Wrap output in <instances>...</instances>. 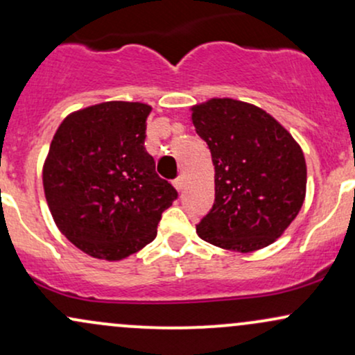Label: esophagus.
I'll return each instance as SVG.
<instances>
[{"label":"esophagus","mask_w":355,"mask_h":355,"mask_svg":"<svg viewBox=\"0 0 355 355\" xmlns=\"http://www.w3.org/2000/svg\"><path fill=\"white\" fill-rule=\"evenodd\" d=\"M173 187H175V189H177L178 191H182L183 187H185V182H183V177H178L177 180L173 182Z\"/></svg>","instance_id":"1"}]
</instances>
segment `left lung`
<instances>
[{
    "label": "left lung",
    "instance_id": "8db88e82",
    "mask_svg": "<svg viewBox=\"0 0 355 355\" xmlns=\"http://www.w3.org/2000/svg\"><path fill=\"white\" fill-rule=\"evenodd\" d=\"M191 122L215 165V203L198 236L238 253L275 243L304 203L300 144L263 109L228 97L193 105Z\"/></svg>",
    "mask_w": 355,
    "mask_h": 355
}]
</instances>
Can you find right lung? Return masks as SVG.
I'll use <instances>...</instances> for the list:
<instances>
[{"label": "right lung", "instance_id": "right-lung-1", "mask_svg": "<svg viewBox=\"0 0 355 355\" xmlns=\"http://www.w3.org/2000/svg\"><path fill=\"white\" fill-rule=\"evenodd\" d=\"M152 107L110 101L76 110L58 127L42 166L59 232L85 254L119 261L155 240L178 193L145 150Z\"/></svg>", "mask_w": 355, "mask_h": 355}]
</instances>
